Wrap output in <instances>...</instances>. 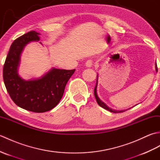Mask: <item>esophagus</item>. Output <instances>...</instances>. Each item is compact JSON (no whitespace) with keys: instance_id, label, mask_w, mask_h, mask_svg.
<instances>
[{"instance_id":"esophagus-1","label":"esophagus","mask_w":160,"mask_h":160,"mask_svg":"<svg viewBox=\"0 0 160 160\" xmlns=\"http://www.w3.org/2000/svg\"><path fill=\"white\" fill-rule=\"evenodd\" d=\"M85 65L87 67H91L93 65V60H88L85 63Z\"/></svg>"}]
</instances>
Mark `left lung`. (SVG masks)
Wrapping results in <instances>:
<instances>
[{
  "instance_id": "1",
  "label": "left lung",
  "mask_w": 160,
  "mask_h": 160,
  "mask_svg": "<svg viewBox=\"0 0 160 160\" xmlns=\"http://www.w3.org/2000/svg\"><path fill=\"white\" fill-rule=\"evenodd\" d=\"M155 70H156V71H157L158 72V67H157V64H155ZM97 84H98V76H97V82H96V87H95V89H94V96H95V97H96V101H97V102H98V104L100 105V106L101 107H102V108H104V109H106V110H107V111H110V112H112V113H122V112H124V111H126L127 110H128V109H130L131 108H128V109H126V110H121V111H117V110H114V109H112V108H111L110 107H108L107 105L105 104L104 102H103L102 101L100 98H99V97L98 96V94H97Z\"/></svg>"
}]
</instances>
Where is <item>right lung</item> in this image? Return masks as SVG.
Masks as SVG:
<instances>
[{
	"label": "right lung",
	"mask_w": 160,
	"mask_h": 160,
	"mask_svg": "<svg viewBox=\"0 0 160 160\" xmlns=\"http://www.w3.org/2000/svg\"><path fill=\"white\" fill-rule=\"evenodd\" d=\"M39 35L31 31L16 39L10 47L2 71L5 87L13 102L35 113L49 111L59 103L67 82L75 72V69L53 68L38 79L25 80L19 76L18 69L24 47L30 42L40 40Z\"/></svg>",
	"instance_id": "right-lung-1"
}]
</instances>
